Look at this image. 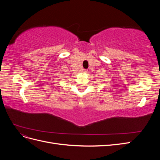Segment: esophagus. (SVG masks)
<instances>
[{"mask_svg":"<svg viewBox=\"0 0 160 160\" xmlns=\"http://www.w3.org/2000/svg\"><path fill=\"white\" fill-rule=\"evenodd\" d=\"M88 72V70H87V69H83V72Z\"/></svg>","mask_w":160,"mask_h":160,"instance_id":"esophagus-1","label":"esophagus"}]
</instances>
